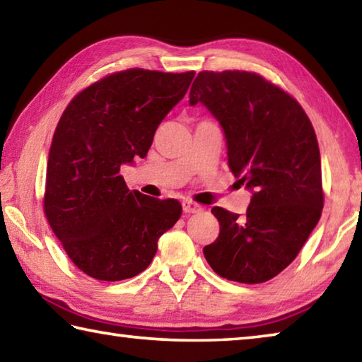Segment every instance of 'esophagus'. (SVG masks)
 <instances>
[{"label":"esophagus","instance_id":"1","mask_svg":"<svg viewBox=\"0 0 362 362\" xmlns=\"http://www.w3.org/2000/svg\"><path fill=\"white\" fill-rule=\"evenodd\" d=\"M182 207H183V212H187V214H194V212H199L201 211V207L196 204V203H193V201H189V199L183 201Z\"/></svg>","mask_w":362,"mask_h":362}]
</instances>
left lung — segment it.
Listing matches in <instances>:
<instances>
[{
	"mask_svg": "<svg viewBox=\"0 0 362 362\" xmlns=\"http://www.w3.org/2000/svg\"><path fill=\"white\" fill-rule=\"evenodd\" d=\"M199 102L222 126L231 173L252 189L246 216L214 207L220 233L204 257L222 278L265 283L292 263L320 222L324 193L313 124L291 94L254 71H199L189 105Z\"/></svg>",
	"mask_w": 362,
	"mask_h": 362,
	"instance_id": "obj_1",
	"label": "left lung"
}]
</instances>
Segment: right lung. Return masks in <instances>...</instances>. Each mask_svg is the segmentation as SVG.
Segmentation results:
<instances>
[{"label":"right lung","mask_w":362,"mask_h":362,"mask_svg":"<svg viewBox=\"0 0 362 362\" xmlns=\"http://www.w3.org/2000/svg\"><path fill=\"white\" fill-rule=\"evenodd\" d=\"M193 76L116 71L78 93L60 116L46 168L45 214L66 255L88 276H137L155 257L159 236L180 218L179 201L129 189L119 169L146 156L158 126Z\"/></svg>","instance_id":"1"}]
</instances>
